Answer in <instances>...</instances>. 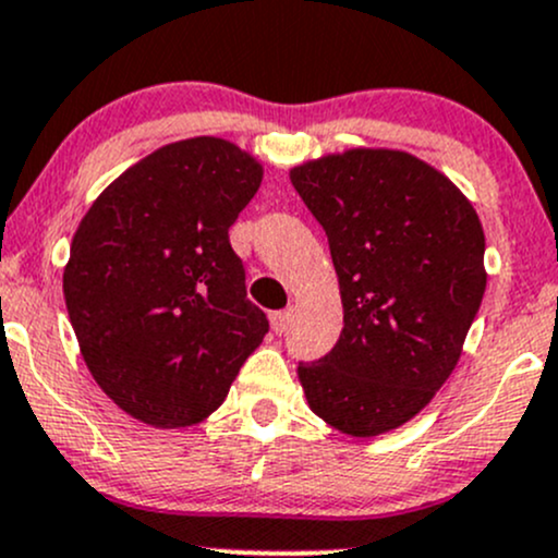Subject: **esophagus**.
Segmentation results:
<instances>
[{
  "mask_svg": "<svg viewBox=\"0 0 558 558\" xmlns=\"http://www.w3.org/2000/svg\"><path fill=\"white\" fill-rule=\"evenodd\" d=\"M290 311H274L271 314V329L277 335H281V332H287V327H290Z\"/></svg>",
  "mask_w": 558,
  "mask_h": 558,
  "instance_id": "34e87169",
  "label": "esophagus"
}]
</instances>
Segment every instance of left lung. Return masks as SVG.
<instances>
[{
    "label": "left lung",
    "mask_w": 558,
    "mask_h": 558,
    "mask_svg": "<svg viewBox=\"0 0 558 558\" xmlns=\"http://www.w3.org/2000/svg\"><path fill=\"white\" fill-rule=\"evenodd\" d=\"M290 181L327 233L343 332L298 364L308 407L349 436L417 415L445 386L482 305L484 231L449 178L407 151L351 148Z\"/></svg>",
    "instance_id": "obj_1"
}]
</instances>
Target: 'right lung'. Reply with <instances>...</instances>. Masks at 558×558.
<instances>
[{"mask_svg":"<svg viewBox=\"0 0 558 558\" xmlns=\"http://www.w3.org/2000/svg\"><path fill=\"white\" fill-rule=\"evenodd\" d=\"M260 181L239 146L189 137L122 172L82 218L65 308L95 383L135 421L202 423L268 332L229 242Z\"/></svg>","mask_w":558,"mask_h":558,"instance_id":"add662e5","label":"right lung"}]
</instances>
